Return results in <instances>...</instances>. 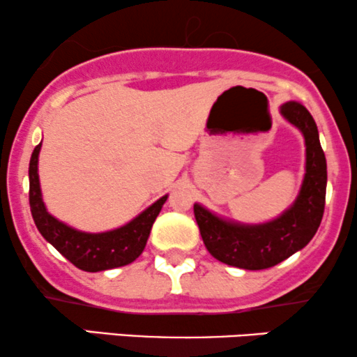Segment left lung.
Wrapping results in <instances>:
<instances>
[{
    "label": "left lung",
    "instance_id": "1",
    "mask_svg": "<svg viewBox=\"0 0 357 357\" xmlns=\"http://www.w3.org/2000/svg\"><path fill=\"white\" fill-rule=\"evenodd\" d=\"M282 117L297 127L305 141V174L296 202L267 223L247 225L221 218L195 203V218L204 247L216 260L245 270L280 264L312 240L326 204L327 165L319 130L310 112L298 102H285Z\"/></svg>",
    "mask_w": 357,
    "mask_h": 357
}]
</instances>
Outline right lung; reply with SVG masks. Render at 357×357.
<instances>
[{
  "label": "right lung",
  "mask_w": 357,
  "mask_h": 357,
  "mask_svg": "<svg viewBox=\"0 0 357 357\" xmlns=\"http://www.w3.org/2000/svg\"><path fill=\"white\" fill-rule=\"evenodd\" d=\"M42 142L33 149L30 159V208L36 228L48 243H52L77 268L85 272L124 267L132 264L144 250L151 228L166 203L167 195L139 213L134 220L116 230L87 233L68 227L47 211L38 178V154Z\"/></svg>",
  "instance_id": "add662e5"
}]
</instances>
